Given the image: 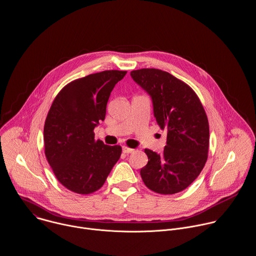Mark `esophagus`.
I'll return each mask as SVG.
<instances>
[{
    "label": "esophagus",
    "instance_id": "34e87169",
    "mask_svg": "<svg viewBox=\"0 0 256 256\" xmlns=\"http://www.w3.org/2000/svg\"><path fill=\"white\" fill-rule=\"evenodd\" d=\"M122 152H124V154H132V152H134V148H128V146H122Z\"/></svg>",
    "mask_w": 256,
    "mask_h": 256
}]
</instances>
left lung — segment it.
<instances>
[{"label": "left lung", "mask_w": 256, "mask_h": 256, "mask_svg": "<svg viewBox=\"0 0 256 256\" xmlns=\"http://www.w3.org/2000/svg\"><path fill=\"white\" fill-rule=\"evenodd\" d=\"M130 76L150 96L154 116L166 132L162 154L146 148L148 164L142 168L144 185L158 194L185 190L200 175L208 158L209 124L194 90L168 72L144 68Z\"/></svg>", "instance_id": "8db88e82"}]
</instances>
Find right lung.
<instances>
[{
    "mask_svg": "<svg viewBox=\"0 0 256 256\" xmlns=\"http://www.w3.org/2000/svg\"><path fill=\"white\" fill-rule=\"evenodd\" d=\"M126 71L106 70L76 79L55 98L44 126L45 156L68 190L90 194L102 187L122 154L120 146L94 140L116 84Z\"/></svg>",
    "mask_w": 256,
    "mask_h": 256,
    "instance_id": "obj_1",
    "label": "right lung"
}]
</instances>
